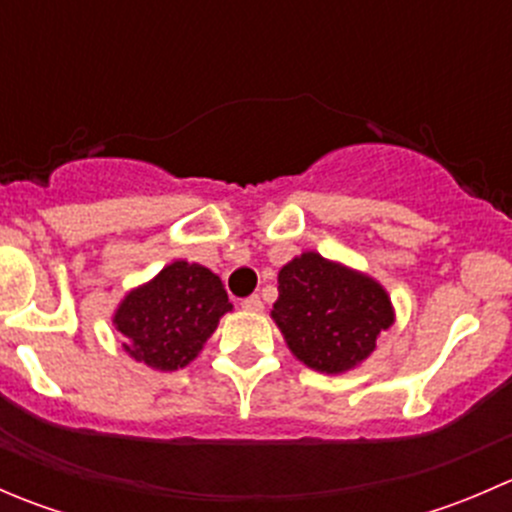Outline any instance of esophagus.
I'll use <instances>...</instances> for the list:
<instances>
[{"label":"esophagus","instance_id":"1","mask_svg":"<svg viewBox=\"0 0 512 512\" xmlns=\"http://www.w3.org/2000/svg\"><path fill=\"white\" fill-rule=\"evenodd\" d=\"M242 309H247V312H262V299L257 294H252V297L242 299Z\"/></svg>","mask_w":512,"mask_h":512}]
</instances>
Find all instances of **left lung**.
<instances>
[{
  "instance_id": "obj_1",
  "label": "left lung",
  "mask_w": 512,
  "mask_h": 512,
  "mask_svg": "<svg viewBox=\"0 0 512 512\" xmlns=\"http://www.w3.org/2000/svg\"><path fill=\"white\" fill-rule=\"evenodd\" d=\"M272 319L289 352L319 374H344L374 354L394 324L389 292L364 272L302 252L277 275Z\"/></svg>"
}]
</instances>
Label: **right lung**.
<instances>
[{
	"mask_svg": "<svg viewBox=\"0 0 512 512\" xmlns=\"http://www.w3.org/2000/svg\"><path fill=\"white\" fill-rule=\"evenodd\" d=\"M225 285L198 262L175 260L146 285L133 287L113 312L131 359L156 371L188 366L230 312Z\"/></svg>",
	"mask_w": 512,
	"mask_h": 512,
	"instance_id": "1",
	"label": "right lung"
}]
</instances>
